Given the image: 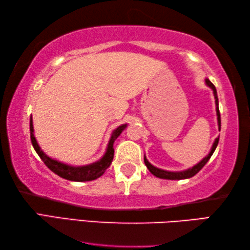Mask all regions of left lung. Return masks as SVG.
Wrapping results in <instances>:
<instances>
[{
    "label": "left lung",
    "instance_id": "8db88e82",
    "mask_svg": "<svg viewBox=\"0 0 250 250\" xmlns=\"http://www.w3.org/2000/svg\"><path fill=\"white\" fill-rule=\"evenodd\" d=\"M206 85L207 86H209L212 89V93H214V97H215V104H216V114H217V123H218V128L220 130V113H219V108H218V96H217V91H216V87L214 86V84L211 83V82L206 79ZM218 142H219V137H217L214 142V144H212L211 148L209 150V153H208L207 156L204 157L202 161L199 163L196 164L193 167H190V168H187L185 170H182V171H169V170H164L161 168H157V167L153 166L152 164H150L148 161H147L146 156H144V163L148 170L152 173L154 176H156L158 178H163V179H171V181H176V179H187V178H190L195 176L196 174L198 173V171L203 168L204 166L206 165L207 162L209 161V158L211 157V155L214 154L216 147L218 145Z\"/></svg>",
    "mask_w": 250,
    "mask_h": 250
}]
</instances>
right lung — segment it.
I'll return each instance as SVG.
<instances>
[{
    "instance_id": "right-lung-1",
    "label": "right lung",
    "mask_w": 250,
    "mask_h": 250,
    "mask_svg": "<svg viewBox=\"0 0 250 250\" xmlns=\"http://www.w3.org/2000/svg\"><path fill=\"white\" fill-rule=\"evenodd\" d=\"M126 127H127V124H123L113 130L107 147H106V152L101 159H98L97 162H94L92 164H88V165L73 166V165H67V164L56 161L54 158L48 157L47 155L41 149L39 143L36 142V138L34 136V127H33L32 117L30 120L31 142H32L33 147H34L35 152L38 153L40 158L42 159L45 165H46L48 168L53 171V173L59 175L60 177L67 179V181H72V182H89L101 177V176L105 173L106 169L110 166V164H112L113 157H114V147H113L114 142L116 141V138L120 136L123 130H124Z\"/></svg>"
}]
</instances>
